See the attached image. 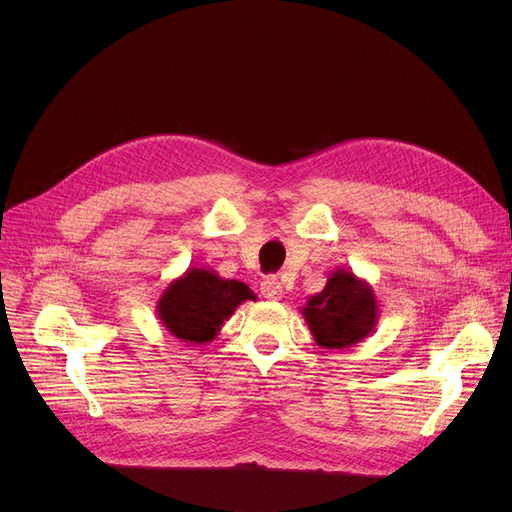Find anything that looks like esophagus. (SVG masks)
Listing matches in <instances>:
<instances>
[{"label":"esophagus","mask_w":512,"mask_h":512,"mask_svg":"<svg viewBox=\"0 0 512 512\" xmlns=\"http://www.w3.org/2000/svg\"><path fill=\"white\" fill-rule=\"evenodd\" d=\"M261 292H263V297H265L267 301H280L282 294H284L282 282H280L276 276H267V278L261 282Z\"/></svg>","instance_id":"1"}]
</instances>
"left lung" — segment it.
<instances>
[{
	"instance_id": "left-lung-1",
	"label": "left lung",
	"mask_w": 512,
	"mask_h": 512,
	"mask_svg": "<svg viewBox=\"0 0 512 512\" xmlns=\"http://www.w3.org/2000/svg\"><path fill=\"white\" fill-rule=\"evenodd\" d=\"M301 313L317 346L342 351L375 330L380 305L367 280L338 267L330 274L324 290L311 294Z\"/></svg>"
}]
</instances>
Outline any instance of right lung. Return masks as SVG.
<instances>
[{
	"label": "right lung",
	"mask_w": 512,
	"mask_h": 512,
	"mask_svg": "<svg viewBox=\"0 0 512 512\" xmlns=\"http://www.w3.org/2000/svg\"><path fill=\"white\" fill-rule=\"evenodd\" d=\"M255 299L245 282L220 278L205 267H188L161 292L155 309L161 326L176 340L205 344L215 340L238 305Z\"/></svg>",
	"instance_id": "right-lung-1"
}]
</instances>
